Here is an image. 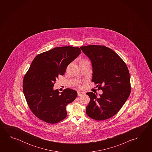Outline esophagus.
I'll return each mask as SVG.
<instances>
[{
  "instance_id": "34e87169",
  "label": "esophagus",
  "mask_w": 152,
  "mask_h": 152,
  "mask_svg": "<svg viewBox=\"0 0 152 152\" xmlns=\"http://www.w3.org/2000/svg\"><path fill=\"white\" fill-rule=\"evenodd\" d=\"M84 94V92H81V91H77V94H78V96H82Z\"/></svg>"
}]
</instances>
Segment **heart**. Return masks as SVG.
<instances>
[{"label": "heart", "mask_w": 152, "mask_h": 152, "mask_svg": "<svg viewBox=\"0 0 152 152\" xmlns=\"http://www.w3.org/2000/svg\"><path fill=\"white\" fill-rule=\"evenodd\" d=\"M83 61H85V60H81L80 62H83Z\"/></svg>", "instance_id": "1"}]
</instances>
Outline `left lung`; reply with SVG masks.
I'll return each mask as SVG.
<instances>
[{
  "mask_svg": "<svg viewBox=\"0 0 152 152\" xmlns=\"http://www.w3.org/2000/svg\"><path fill=\"white\" fill-rule=\"evenodd\" d=\"M80 48L92 62V82L103 91L100 96L93 92L86 93L90 97L86 114L98 121L109 119L119 112L130 94L128 68L119 55L104 45H90Z\"/></svg>",
  "mask_w": 152,
  "mask_h": 152,
  "instance_id": "1",
  "label": "left lung"
}]
</instances>
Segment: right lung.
Listing matches in <instances>:
<instances>
[{"label":"right lung","mask_w":152,"mask_h":152,"mask_svg":"<svg viewBox=\"0 0 152 152\" xmlns=\"http://www.w3.org/2000/svg\"><path fill=\"white\" fill-rule=\"evenodd\" d=\"M79 48L56 47L37 55L23 81V90L30 110L45 122L55 124L67 115V105L77 96L75 90L67 88L62 92L53 90L59 75L80 55Z\"/></svg>","instance_id":"right-lung-1"}]
</instances>
